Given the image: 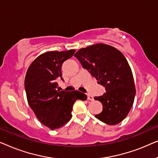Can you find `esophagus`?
<instances>
[{"label": "esophagus", "instance_id": "1", "mask_svg": "<svg viewBox=\"0 0 158 158\" xmlns=\"http://www.w3.org/2000/svg\"><path fill=\"white\" fill-rule=\"evenodd\" d=\"M87 96H88V100H89V101H92V100H94V98H93V96H91V95L88 94V95H87Z\"/></svg>", "mask_w": 158, "mask_h": 158}]
</instances>
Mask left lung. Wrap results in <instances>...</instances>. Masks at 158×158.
<instances>
[{"label":"left lung","instance_id":"obj_1","mask_svg":"<svg viewBox=\"0 0 158 158\" xmlns=\"http://www.w3.org/2000/svg\"><path fill=\"white\" fill-rule=\"evenodd\" d=\"M75 57L106 88L103 95L94 98L103 105L102 111L95 117L109 125L120 123L130 111L136 94L126 57L114 47L101 43L80 49Z\"/></svg>","mask_w":158,"mask_h":158}]
</instances>
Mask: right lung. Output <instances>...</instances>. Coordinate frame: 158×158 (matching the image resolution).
Segmentation results:
<instances>
[{
    "label": "right lung",
    "instance_id": "right-lung-1",
    "mask_svg": "<svg viewBox=\"0 0 158 158\" xmlns=\"http://www.w3.org/2000/svg\"><path fill=\"white\" fill-rule=\"evenodd\" d=\"M75 49L43 53L28 68L24 86L29 106L40 122L52 130L62 127L72 118L77 100L85 101L83 93L57 89V80L62 77V63L74 55Z\"/></svg>",
    "mask_w": 158,
    "mask_h": 158
}]
</instances>
